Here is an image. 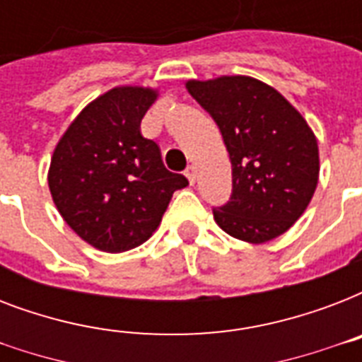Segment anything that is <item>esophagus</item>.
<instances>
[{
    "label": "esophagus",
    "instance_id": "1",
    "mask_svg": "<svg viewBox=\"0 0 362 362\" xmlns=\"http://www.w3.org/2000/svg\"><path fill=\"white\" fill-rule=\"evenodd\" d=\"M186 176L187 180H189V184H195V180H197V169H195L193 165H189L186 169Z\"/></svg>",
    "mask_w": 362,
    "mask_h": 362
}]
</instances>
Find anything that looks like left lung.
Listing matches in <instances>:
<instances>
[{"instance_id":"obj_1","label":"left lung","mask_w":362,"mask_h":362,"mask_svg":"<svg viewBox=\"0 0 362 362\" xmlns=\"http://www.w3.org/2000/svg\"><path fill=\"white\" fill-rule=\"evenodd\" d=\"M226 142L231 197L212 209L216 223L238 240H272L303 216L320 175L314 133L284 95L252 76L189 81Z\"/></svg>"}]
</instances>
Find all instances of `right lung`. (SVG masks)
<instances>
[{
    "label": "right lung",
    "instance_id": "1",
    "mask_svg": "<svg viewBox=\"0 0 362 362\" xmlns=\"http://www.w3.org/2000/svg\"><path fill=\"white\" fill-rule=\"evenodd\" d=\"M124 86L88 105L54 150L48 187L73 231L101 252L120 253L152 237L184 175L165 169L159 146L141 135L156 101Z\"/></svg>",
    "mask_w": 362,
    "mask_h": 362
}]
</instances>
